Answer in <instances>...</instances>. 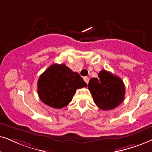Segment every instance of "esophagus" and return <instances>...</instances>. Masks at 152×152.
<instances>
[{"mask_svg":"<svg viewBox=\"0 0 152 152\" xmlns=\"http://www.w3.org/2000/svg\"><path fill=\"white\" fill-rule=\"evenodd\" d=\"M83 79H84V80H85V82L86 83L88 84V82H89V78L87 77V76H86V77L83 78Z\"/></svg>","mask_w":152,"mask_h":152,"instance_id":"34e87169","label":"esophagus"}]
</instances>
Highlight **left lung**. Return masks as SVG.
Listing matches in <instances>:
<instances>
[{
  "label": "left lung",
  "mask_w": 152,
  "mask_h": 152,
  "mask_svg": "<svg viewBox=\"0 0 152 152\" xmlns=\"http://www.w3.org/2000/svg\"><path fill=\"white\" fill-rule=\"evenodd\" d=\"M94 102L102 110L116 108L124 101L125 86L120 78L106 70H102L98 78H92L88 83Z\"/></svg>",
  "instance_id": "left-lung-1"
}]
</instances>
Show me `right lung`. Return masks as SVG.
<instances>
[{"instance_id": "add662e5", "label": "right lung", "mask_w": 152, "mask_h": 152, "mask_svg": "<svg viewBox=\"0 0 152 152\" xmlns=\"http://www.w3.org/2000/svg\"><path fill=\"white\" fill-rule=\"evenodd\" d=\"M87 87L78 73L65 64L50 66L38 80V94L44 104L55 109H62L70 103L77 88Z\"/></svg>"}]
</instances>
